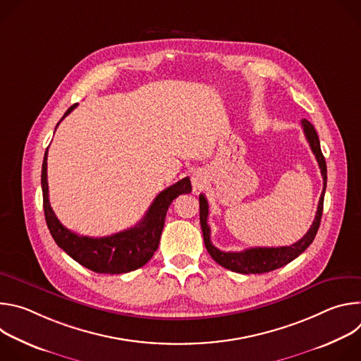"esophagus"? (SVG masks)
<instances>
[{
	"label": "esophagus",
	"instance_id": "obj_1",
	"mask_svg": "<svg viewBox=\"0 0 361 361\" xmlns=\"http://www.w3.org/2000/svg\"><path fill=\"white\" fill-rule=\"evenodd\" d=\"M204 183H205V176H204V173H194V176H192V184H194V187H195V188H201V187L204 185Z\"/></svg>",
	"mask_w": 361,
	"mask_h": 361
}]
</instances>
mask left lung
<instances>
[{
	"label": "left lung",
	"mask_w": 361,
	"mask_h": 361,
	"mask_svg": "<svg viewBox=\"0 0 361 361\" xmlns=\"http://www.w3.org/2000/svg\"><path fill=\"white\" fill-rule=\"evenodd\" d=\"M301 127L304 130V135L312 147V151L316 156V160L319 163V167L322 170L323 176V191L322 197L319 201V207L316 213V219L308 230L305 235L298 240L297 243L286 247H254V248H247L244 251H221L217 247L213 245L210 240V227L207 224L209 219V201L205 198L204 194H200V223H201V230H202V237H204V244L210 255L213 257V260L217 262L220 266H223L227 270L241 273V274H262V273H269L276 269H280L294 259L308 247L320 227L322 221V214H323V202H324V192H326V185H327V166L326 160L320 148V140L316 133V128L310 121H307L305 118L301 120Z\"/></svg>",
	"instance_id": "8db88e82"
}]
</instances>
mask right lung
<instances>
[{
  "mask_svg": "<svg viewBox=\"0 0 361 361\" xmlns=\"http://www.w3.org/2000/svg\"><path fill=\"white\" fill-rule=\"evenodd\" d=\"M77 106L78 104L71 106L60 121H63ZM47 156L48 148L44 154L41 170L42 205L48 230L57 245L63 248L73 260L94 273L123 274L142 267L159 248L170 204L178 195L191 192L190 178L185 177L178 183L170 185L154 198L148 212L137 226L109 237L94 238L78 235L60 223L49 205L47 183Z\"/></svg>",
  "mask_w": 361,
  "mask_h": 361,
  "instance_id": "add662e5",
  "label": "right lung"
}]
</instances>
